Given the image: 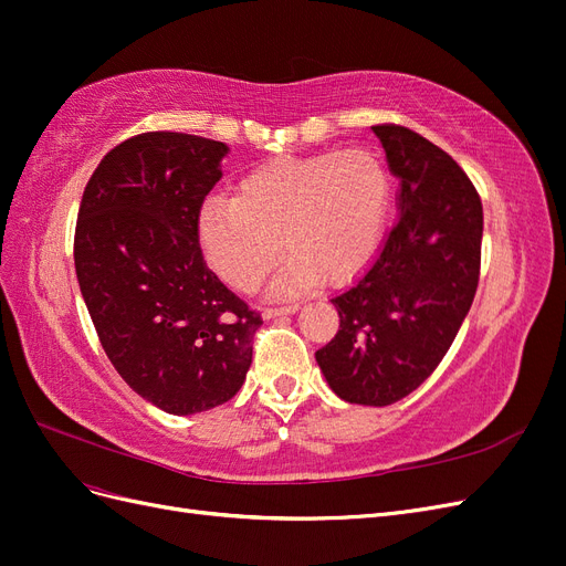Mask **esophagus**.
<instances>
[{
	"label": "esophagus",
	"mask_w": 566,
	"mask_h": 566,
	"mask_svg": "<svg viewBox=\"0 0 566 566\" xmlns=\"http://www.w3.org/2000/svg\"><path fill=\"white\" fill-rule=\"evenodd\" d=\"M297 310H300V304H287V306H269V310H264V318L287 316V314H295Z\"/></svg>",
	"instance_id": "34e87169"
}]
</instances>
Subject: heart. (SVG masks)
Here are the masks:
<instances>
[{"label": "heart", "instance_id": "b5f03b06", "mask_svg": "<svg viewBox=\"0 0 566 566\" xmlns=\"http://www.w3.org/2000/svg\"><path fill=\"white\" fill-rule=\"evenodd\" d=\"M391 202L385 163L368 148L281 158L252 169L233 198L200 212V245L231 287L252 293L293 254L271 293L290 297L321 279L354 281L380 250Z\"/></svg>", "mask_w": 566, "mask_h": 566}]
</instances>
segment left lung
<instances>
[{
    "instance_id": "8db88e82",
    "label": "left lung",
    "mask_w": 566,
    "mask_h": 566,
    "mask_svg": "<svg viewBox=\"0 0 566 566\" xmlns=\"http://www.w3.org/2000/svg\"><path fill=\"white\" fill-rule=\"evenodd\" d=\"M373 132L401 184L399 219L364 276L331 300L339 331L316 361L339 399L389 406L430 378L470 312L484 212L447 150L401 125Z\"/></svg>"
}]
</instances>
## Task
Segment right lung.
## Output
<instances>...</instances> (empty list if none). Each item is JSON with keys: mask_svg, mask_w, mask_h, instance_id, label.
Returning a JSON list of instances; mask_svg holds the SVG:
<instances>
[{"mask_svg": "<svg viewBox=\"0 0 566 566\" xmlns=\"http://www.w3.org/2000/svg\"><path fill=\"white\" fill-rule=\"evenodd\" d=\"M227 153L193 134H136L98 163L77 212L75 271L101 347L139 397L172 416L235 397L262 325L198 241Z\"/></svg>", "mask_w": 566, "mask_h": 566, "instance_id": "obj_1", "label": "right lung"}]
</instances>
